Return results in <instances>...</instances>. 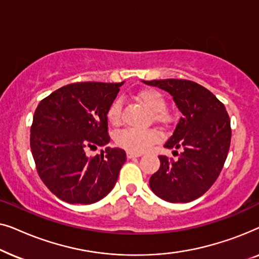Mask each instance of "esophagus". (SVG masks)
Instances as JSON below:
<instances>
[{"mask_svg":"<svg viewBox=\"0 0 259 259\" xmlns=\"http://www.w3.org/2000/svg\"><path fill=\"white\" fill-rule=\"evenodd\" d=\"M140 153H133V152H127V158L132 159V158H138L140 157Z\"/></svg>","mask_w":259,"mask_h":259,"instance_id":"34e87169","label":"esophagus"}]
</instances>
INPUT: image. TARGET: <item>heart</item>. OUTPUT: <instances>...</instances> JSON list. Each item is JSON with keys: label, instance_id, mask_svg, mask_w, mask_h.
I'll return each instance as SVG.
<instances>
[{"label": "heart", "instance_id": "1", "mask_svg": "<svg viewBox=\"0 0 259 259\" xmlns=\"http://www.w3.org/2000/svg\"><path fill=\"white\" fill-rule=\"evenodd\" d=\"M137 98L141 104L146 106L152 112V118H153L154 121L159 123L169 122L171 116L165 111L166 100L160 92L153 90V88H147V90L140 91ZM121 111L122 102L120 99H115L107 109V120L111 125H120V122H121ZM157 139L158 134L153 130L126 128L120 131L114 137L115 144L119 147L128 152H133V153H141V152L146 151L152 144L155 143Z\"/></svg>", "mask_w": 259, "mask_h": 259}]
</instances>
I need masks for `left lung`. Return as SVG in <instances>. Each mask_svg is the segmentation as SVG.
<instances>
[{
	"mask_svg": "<svg viewBox=\"0 0 259 259\" xmlns=\"http://www.w3.org/2000/svg\"><path fill=\"white\" fill-rule=\"evenodd\" d=\"M144 82L168 92L183 113L164 145L173 148L178 158L173 160L159 155L160 167L151 177L150 187L169 203H189L213 185L224 166L231 141L229 114L214 94L193 81L165 79Z\"/></svg>",
	"mask_w": 259,
	"mask_h": 259,
	"instance_id": "left-lung-1",
	"label": "left lung"
}]
</instances>
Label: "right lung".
<instances>
[{"label":"right lung","instance_id":"1","mask_svg":"<svg viewBox=\"0 0 259 259\" xmlns=\"http://www.w3.org/2000/svg\"><path fill=\"white\" fill-rule=\"evenodd\" d=\"M123 82H76L38 104L30 128V148L38 176L56 197L69 204H93L107 196L126 161L109 143L107 109Z\"/></svg>","mask_w":259,"mask_h":259}]
</instances>
